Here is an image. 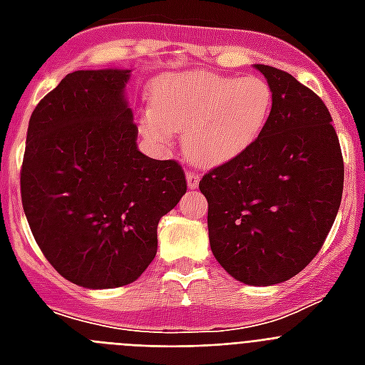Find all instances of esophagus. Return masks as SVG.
<instances>
[{
    "instance_id": "esophagus-1",
    "label": "esophagus",
    "mask_w": 365,
    "mask_h": 365,
    "mask_svg": "<svg viewBox=\"0 0 365 365\" xmlns=\"http://www.w3.org/2000/svg\"><path fill=\"white\" fill-rule=\"evenodd\" d=\"M185 178H187L189 189H195V187H197V185H199L200 176L195 170H187V172H185Z\"/></svg>"
}]
</instances>
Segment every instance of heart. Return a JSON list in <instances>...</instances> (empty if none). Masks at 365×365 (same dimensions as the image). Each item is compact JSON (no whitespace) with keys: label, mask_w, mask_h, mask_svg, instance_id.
<instances>
[{"label":"heart","mask_w":365,"mask_h":365,"mask_svg":"<svg viewBox=\"0 0 365 365\" xmlns=\"http://www.w3.org/2000/svg\"><path fill=\"white\" fill-rule=\"evenodd\" d=\"M274 94L259 76L191 71L165 77L155 104L142 111L140 128L155 143L183 130V148L199 165H222L244 153L271 119Z\"/></svg>","instance_id":"obj_1"}]
</instances>
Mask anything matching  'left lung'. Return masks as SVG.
I'll use <instances>...</instances> for the list:
<instances>
[{
	"mask_svg": "<svg viewBox=\"0 0 365 365\" xmlns=\"http://www.w3.org/2000/svg\"><path fill=\"white\" fill-rule=\"evenodd\" d=\"M272 87L271 119L244 153L199 182L208 200L212 254L250 286L289 280L334 225L345 165L322 98L288 71L257 64Z\"/></svg>",
	"mask_w": 365,
	"mask_h": 365,
	"instance_id": "left-lung-1",
	"label": "left lung"
}]
</instances>
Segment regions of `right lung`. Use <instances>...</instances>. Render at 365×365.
Wrapping results in <instances>:
<instances>
[{"label":"right lung","mask_w":365,"mask_h":365,"mask_svg":"<svg viewBox=\"0 0 365 365\" xmlns=\"http://www.w3.org/2000/svg\"><path fill=\"white\" fill-rule=\"evenodd\" d=\"M130 70H79L36 106L20 197L47 261L83 288L134 282L157 254V225L187 191L178 160L149 159L123 96Z\"/></svg>","instance_id":"obj_1"}]
</instances>
